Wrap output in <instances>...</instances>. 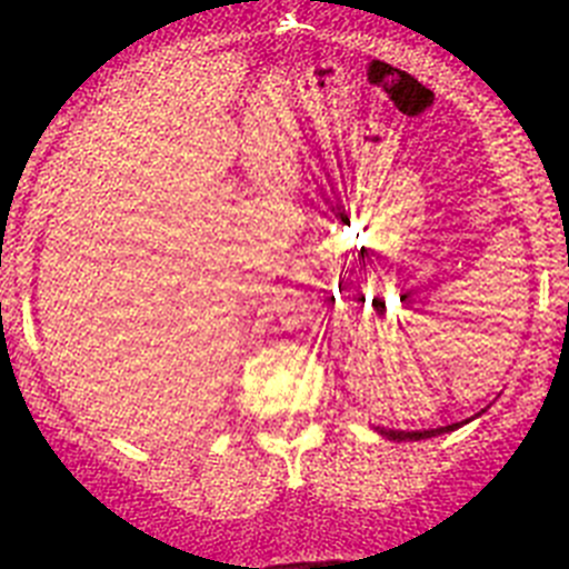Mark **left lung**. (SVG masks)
Segmentation results:
<instances>
[{
	"mask_svg": "<svg viewBox=\"0 0 569 569\" xmlns=\"http://www.w3.org/2000/svg\"><path fill=\"white\" fill-rule=\"evenodd\" d=\"M467 425V421H459V425H447V427H436V430H385V427H376L385 439L390 441H421V439H433V436L450 433L456 427Z\"/></svg>",
	"mask_w": 569,
	"mask_h": 569,
	"instance_id": "obj_1",
	"label": "left lung"
}]
</instances>
